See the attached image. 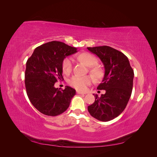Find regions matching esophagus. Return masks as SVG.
Wrapping results in <instances>:
<instances>
[{
    "label": "esophagus",
    "instance_id": "obj_1",
    "mask_svg": "<svg viewBox=\"0 0 157 157\" xmlns=\"http://www.w3.org/2000/svg\"><path fill=\"white\" fill-rule=\"evenodd\" d=\"M77 94H86V93L78 91V90H77Z\"/></svg>",
    "mask_w": 157,
    "mask_h": 157
}]
</instances>
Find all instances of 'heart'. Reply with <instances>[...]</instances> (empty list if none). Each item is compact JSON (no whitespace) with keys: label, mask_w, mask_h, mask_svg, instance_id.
<instances>
[{"label":"heart","mask_w":157,"mask_h":157,"mask_svg":"<svg viewBox=\"0 0 157 157\" xmlns=\"http://www.w3.org/2000/svg\"><path fill=\"white\" fill-rule=\"evenodd\" d=\"M78 58L84 62L87 66L90 67V71L92 75L96 77H100L101 70L97 64L98 60L96 57L89 53H82L78 56ZM73 60L71 58H66L62 61V69L63 71L69 74L73 69ZM93 82V78L90 76L81 77L78 75H74L69 80V84L70 86L78 90H85L87 86Z\"/></svg>","instance_id":"obj_1"}]
</instances>
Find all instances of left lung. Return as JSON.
Wrapping results in <instances>:
<instances>
[{
	"label": "left lung",
	"mask_w": 157,
	"mask_h": 157,
	"mask_svg": "<svg viewBox=\"0 0 157 157\" xmlns=\"http://www.w3.org/2000/svg\"><path fill=\"white\" fill-rule=\"evenodd\" d=\"M88 50L101 59L105 75L98 90H105V94L98 97L88 107L91 116L107 122L121 115L126 108L132 94L134 73L129 60L121 52L110 46L88 47Z\"/></svg>",
	"instance_id": "1"
}]
</instances>
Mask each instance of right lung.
I'll return each mask as SVG.
<instances>
[{"mask_svg": "<svg viewBox=\"0 0 157 157\" xmlns=\"http://www.w3.org/2000/svg\"><path fill=\"white\" fill-rule=\"evenodd\" d=\"M59 41H52L38 46L26 63L25 84L32 105L45 115L54 117L67 110L75 90L66 86L64 90L54 87L63 79L62 61L77 52Z\"/></svg>", "mask_w": 157, "mask_h": 157, "instance_id": "right-lung-1", "label": "right lung"}]
</instances>
